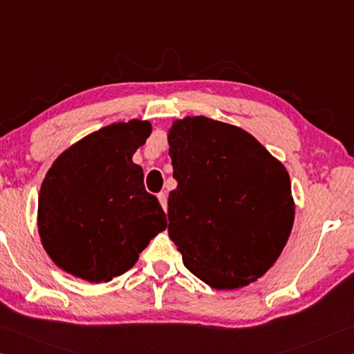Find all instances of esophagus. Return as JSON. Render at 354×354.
<instances>
[{"instance_id":"1","label":"esophagus","mask_w":354,"mask_h":354,"mask_svg":"<svg viewBox=\"0 0 354 354\" xmlns=\"http://www.w3.org/2000/svg\"><path fill=\"white\" fill-rule=\"evenodd\" d=\"M158 201L161 203V207H163V209L166 212V209H167V196H166V193H160L158 194Z\"/></svg>"}]
</instances>
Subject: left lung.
Masks as SVG:
<instances>
[{"instance_id": "left-lung-1", "label": "left lung", "mask_w": 354, "mask_h": 354, "mask_svg": "<svg viewBox=\"0 0 354 354\" xmlns=\"http://www.w3.org/2000/svg\"><path fill=\"white\" fill-rule=\"evenodd\" d=\"M167 142L178 183L167 233L183 264L218 290L257 281L294 225L286 167L244 129L207 116L172 121Z\"/></svg>"}]
</instances>
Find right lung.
I'll list each match as a JSON object with an SVG mask.
<instances>
[{
    "instance_id": "add662e5",
    "label": "right lung",
    "mask_w": 354,
    "mask_h": 354,
    "mask_svg": "<svg viewBox=\"0 0 354 354\" xmlns=\"http://www.w3.org/2000/svg\"><path fill=\"white\" fill-rule=\"evenodd\" d=\"M149 121L113 122L62 152L43 178L37 227L53 263L88 283H107L138 261L167 221L132 161Z\"/></svg>"
}]
</instances>
